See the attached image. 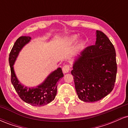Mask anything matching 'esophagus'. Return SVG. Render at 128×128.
Masks as SVG:
<instances>
[{
  "label": "esophagus",
  "mask_w": 128,
  "mask_h": 128,
  "mask_svg": "<svg viewBox=\"0 0 128 128\" xmlns=\"http://www.w3.org/2000/svg\"><path fill=\"white\" fill-rule=\"evenodd\" d=\"M70 71V66L65 65L62 67V72L64 73H67Z\"/></svg>",
  "instance_id": "1"
}]
</instances>
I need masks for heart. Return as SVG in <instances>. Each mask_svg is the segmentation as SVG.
<instances>
[{
    "mask_svg": "<svg viewBox=\"0 0 128 128\" xmlns=\"http://www.w3.org/2000/svg\"><path fill=\"white\" fill-rule=\"evenodd\" d=\"M78 36L76 35H72V36H68L67 39H66V42L68 44H71L74 43V42H76V40H78ZM84 44V41L80 40V42H79V46H82Z\"/></svg>",
    "mask_w": 128,
    "mask_h": 128,
    "instance_id": "1",
    "label": "heart"
}]
</instances>
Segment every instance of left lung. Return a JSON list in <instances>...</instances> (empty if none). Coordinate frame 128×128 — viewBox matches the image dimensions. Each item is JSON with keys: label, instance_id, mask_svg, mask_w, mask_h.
I'll use <instances>...</instances> for the list:
<instances>
[{"label": "left lung", "instance_id": "left-lung-1", "mask_svg": "<svg viewBox=\"0 0 128 128\" xmlns=\"http://www.w3.org/2000/svg\"><path fill=\"white\" fill-rule=\"evenodd\" d=\"M95 44L75 57L72 74L79 99L86 102L102 99L114 88L117 74L116 54L105 34L96 30Z\"/></svg>", "mask_w": 128, "mask_h": 128}]
</instances>
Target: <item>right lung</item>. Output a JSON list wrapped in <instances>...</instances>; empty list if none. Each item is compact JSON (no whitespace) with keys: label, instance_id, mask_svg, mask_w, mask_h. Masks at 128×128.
<instances>
[{"label":"right lung","instance_id":"add662e5","mask_svg":"<svg viewBox=\"0 0 128 128\" xmlns=\"http://www.w3.org/2000/svg\"><path fill=\"white\" fill-rule=\"evenodd\" d=\"M31 40L30 36H20L17 40L9 56L11 72V82L20 98L32 106H42L47 105L55 99L57 92L58 82L64 76L62 69L58 67L46 77L43 82L36 87L24 86L17 78L14 65L20 51Z\"/></svg>","mask_w":128,"mask_h":128}]
</instances>
